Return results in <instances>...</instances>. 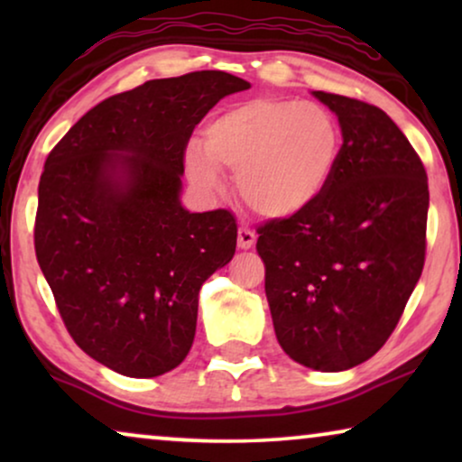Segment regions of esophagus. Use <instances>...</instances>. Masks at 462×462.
<instances>
[{
    "mask_svg": "<svg viewBox=\"0 0 462 462\" xmlns=\"http://www.w3.org/2000/svg\"><path fill=\"white\" fill-rule=\"evenodd\" d=\"M256 244V233L248 229V226H239L237 231V245L242 250H250Z\"/></svg>",
    "mask_w": 462,
    "mask_h": 462,
    "instance_id": "1",
    "label": "esophagus"
}]
</instances>
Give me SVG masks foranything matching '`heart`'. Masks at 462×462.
Returning <instances> with one entry per match:
<instances>
[{
  "label": "heart",
  "mask_w": 462,
  "mask_h": 462,
  "mask_svg": "<svg viewBox=\"0 0 462 462\" xmlns=\"http://www.w3.org/2000/svg\"><path fill=\"white\" fill-rule=\"evenodd\" d=\"M340 149V124L326 106L252 98L226 106L206 125L204 149L191 144L185 168L189 179L204 189H217L218 170H229L239 198L252 210L283 218L324 193Z\"/></svg>",
  "instance_id": "heart-1"
}]
</instances>
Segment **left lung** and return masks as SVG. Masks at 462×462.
<instances>
[{"label":"left lung","instance_id":"left-lung-1","mask_svg":"<svg viewBox=\"0 0 462 462\" xmlns=\"http://www.w3.org/2000/svg\"><path fill=\"white\" fill-rule=\"evenodd\" d=\"M337 113L343 149L324 193L258 226L275 337L294 362L349 370L387 343L422 273L427 172L387 113L313 92Z\"/></svg>","mask_w":462,"mask_h":462}]
</instances>
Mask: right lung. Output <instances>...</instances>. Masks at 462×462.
Instances as JSON below:
<instances>
[{"label": "right lung", "instance_id": "obj_1", "mask_svg": "<svg viewBox=\"0 0 462 462\" xmlns=\"http://www.w3.org/2000/svg\"><path fill=\"white\" fill-rule=\"evenodd\" d=\"M225 71L151 79L92 106L50 151L37 189L35 254L69 334L132 378L174 370L198 324L199 288L236 254L229 210L180 206L185 151Z\"/></svg>", "mask_w": 462, "mask_h": 462}]
</instances>
